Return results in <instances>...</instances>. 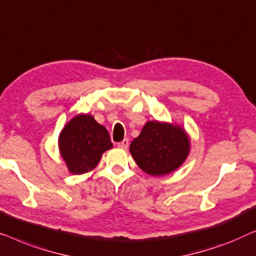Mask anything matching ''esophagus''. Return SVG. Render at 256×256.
I'll use <instances>...</instances> for the list:
<instances>
[{
	"label": "esophagus",
	"instance_id": "1",
	"mask_svg": "<svg viewBox=\"0 0 256 256\" xmlns=\"http://www.w3.org/2000/svg\"><path fill=\"white\" fill-rule=\"evenodd\" d=\"M118 147L122 150H128V139H124L123 142H120V144H118Z\"/></svg>",
	"mask_w": 256,
	"mask_h": 256
}]
</instances>
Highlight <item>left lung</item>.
I'll return each mask as SVG.
<instances>
[{"label": "left lung", "instance_id": "8db88e82", "mask_svg": "<svg viewBox=\"0 0 256 256\" xmlns=\"http://www.w3.org/2000/svg\"><path fill=\"white\" fill-rule=\"evenodd\" d=\"M130 152L142 172L162 176L184 162L190 152V138L180 125L148 120L139 136L133 139Z\"/></svg>", "mask_w": 256, "mask_h": 256}]
</instances>
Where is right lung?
<instances>
[{"label": "right lung", "instance_id": "right-lung-1", "mask_svg": "<svg viewBox=\"0 0 256 256\" xmlns=\"http://www.w3.org/2000/svg\"><path fill=\"white\" fill-rule=\"evenodd\" d=\"M112 148L109 132L92 114H78L64 125L59 136V152L68 170L80 175L92 170L102 154Z\"/></svg>", "mask_w": 256, "mask_h": 256}]
</instances>
